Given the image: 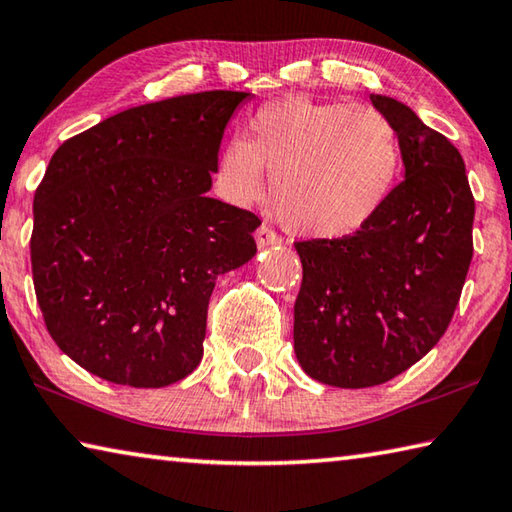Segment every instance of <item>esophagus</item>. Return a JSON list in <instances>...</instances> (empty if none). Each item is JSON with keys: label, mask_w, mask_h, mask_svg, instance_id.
Instances as JSON below:
<instances>
[{"label": "esophagus", "mask_w": 512, "mask_h": 512, "mask_svg": "<svg viewBox=\"0 0 512 512\" xmlns=\"http://www.w3.org/2000/svg\"><path fill=\"white\" fill-rule=\"evenodd\" d=\"M255 241H257V248H268V246H277L282 239L277 237L271 228H266V225H259L257 232H255Z\"/></svg>", "instance_id": "1"}]
</instances>
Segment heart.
Masks as SVG:
<instances>
[{"label": "heart", "instance_id": "b5f03b06", "mask_svg": "<svg viewBox=\"0 0 512 512\" xmlns=\"http://www.w3.org/2000/svg\"><path fill=\"white\" fill-rule=\"evenodd\" d=\"M248 131V140L223 144L216 189L232 205H250L264 194L268 169L277 219L302 237L363 230L400 180V133L377 108L289 94L264 103Z\"/></svg>", "mask_w": 512, "mask_h": 512}]
</instances>
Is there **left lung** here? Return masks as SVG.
I'll return each mask as SVG.
<instances>
[{"label":"left lung","mask_w":512,"mask_h":512,"mask_svg":"<svg viewBox=\"0 0 512 512\" xmlns=\"http://www.w3.org/2000/svg\"><path fill=\"white\" fill-rule=\"evenodd\" d=\"M370 101L400 133L404 180L363 230L296 244L293 350L311 379L336 388L379 386L418 363L445 334L472 262L461 153L402 101Z\"/></svg>","instance_id":"left-lung-1"}]
</instances>
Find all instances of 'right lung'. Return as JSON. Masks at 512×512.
Wrapping results in <instances>:
<instances>
[{"label":"right lung","instance_id":"obj_1","mask_svg":"<svg viewBox=\"0 0 512 512\" xmlns=\"http://www.w3.org/2000/svg\"><path fill=\"white\" fill-rule=\"evenodd\" d=\"M248 99L146 103L49 160L33 201V284L51 339L92 375L162 388L201 363L216 277L257 253V216L207 196L225 126Z\"/></svg>","mask_w":512,"mask_h":512}]
</instances>
